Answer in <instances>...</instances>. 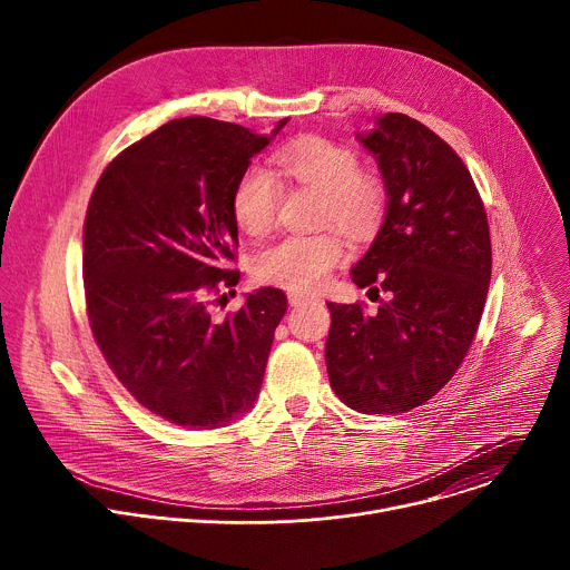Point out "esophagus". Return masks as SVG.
I'll list each match as a JSON object with an SVG mask.
<instances>
[{
  "instance_id": "34e87169",
  "label": "esophagus",
  "mask_w": 570,
  "mask_h": 570,
  "mask_svg": "<svg viewBox=\"0 0 570 570\" xmlns=\"http://www.w3.org/2000/svg\"><path fill=\"white\" fill-rule=\"evenodd\" d=\"M311 299H315V297H313V295H306V293H295V291L288 293V304H291V306H302V304H306V302H311Z\"/></svg>"
}]
</instances>
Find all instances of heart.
<instances>
[{"mask_svg":"<svg viewBox=\"0 0 570 570\" xmlns=\"http://www.w3.org/2000/svg\"><path fill=\"white\" fill-rule=\"evenodd\" d=\"M277 171L297 185L322 194V223H336L350 236L370 234L383 212V189L376 178L361 174L358 155L336 141L302 137L273 153ZM279 185L266 169L253 167L232 194V214L248 236H266L277 218ZM343 259L336 232L286 236L257 253L253 275L266 286L295 293L317 288Z\"/></svg>","mask_w":570,"mask_h":570,"instance_id":"b5f03b06","label":"heart"}]
</instances>
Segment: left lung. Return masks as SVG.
<instances>
[{
    "label": "left lung",
    "mask_w": 570,
    "mask_h": 570,
    "mask_svg": "<svg viewBox=\"0 0 570 570\" xmlns=\"http://www.w3.org/2000/svg\"><path fill=\"white\" fill-rule=\"evenodd\" d=\"M356 139L376 159L387 209L352 282L390 299L372 315L327 302L324 358L356 413H409L449 383L473 343L492 277L490 225L458 153L417 119L387 112Z\"/></svg>",
    "instance_id": "obj_1"
}]
</instances>
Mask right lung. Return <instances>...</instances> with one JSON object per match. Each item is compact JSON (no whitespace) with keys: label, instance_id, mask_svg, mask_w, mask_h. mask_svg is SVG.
<instances>
[{"label":"right lung","instance_id":"add662e5","mask_svg":"<svg viewBox=\"0 0 570 570\" xmlns=\"http://www.w3.org/2000/svg\"><path fill=\"white\" fill-rule=\"evenodd\" d=\"M286 124L259 135L174 119L119 153L92 191L83 279L95 341L144 409L176 426H227L259 396L286 295L259 288L218 322L209 295L238 284L232 194Z\"/></svg>","mask_w":570,"mask_h":570}]
</instances>
